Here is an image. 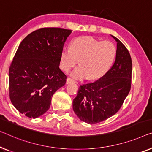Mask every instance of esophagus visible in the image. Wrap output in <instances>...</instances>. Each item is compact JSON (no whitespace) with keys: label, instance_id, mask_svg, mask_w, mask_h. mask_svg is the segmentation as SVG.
<instances>
[{"label":"esophagus","instance_id":"1","mask_svg":"<svg viewBox=\"0 0 152 152\" xmlns=\"http://www.w3.org/2000/svg\"><path fill=\"white\" fill-rule=\"evenodd\" d=\"M74 80H72V79L69 78H67V80H66V83H67V84L72 83H74Z\"/></svg>","mask_w":152,"mask_h":152}]
</instances>
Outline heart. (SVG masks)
Returning <instances> with one entry per match:
<instances>
[{"mask_svg":"<svg viewBox=\"0 0 152 152\" xmlns=\"http://www.w3.org/2000/svg\"><path fill=\"white\" fill-rule=\"evenodd\" d=\"M116 55V47L109 41H101L85 36L76 38L72 46H65L61 54L60 65L65 72L78 63L80 65L71 72L70 76L76 80L89 76L98 78L102 76L111 66Z\"/></svg>","mask_w":152,"mask_h":152,"instance_id":"obj_1","label":"heart"}]
</instances>
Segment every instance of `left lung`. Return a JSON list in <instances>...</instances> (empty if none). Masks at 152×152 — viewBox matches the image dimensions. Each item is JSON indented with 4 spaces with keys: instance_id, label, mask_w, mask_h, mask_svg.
I'll use <instances>...</instances> for the list:
<instances>
[{
    "instance_id": "1",
    "label": "left lung",
    "mask_w": 152,
    "mask_h": 152,
    "mask_svg": "<svg viewBox=\"0 0 152 152\" xmlns=\"http://www.w3.org/2000/svg\"><path fill=\"white\" fill-rule=\"evenodd\" d=\"M117 42L114 64L98 80L80 85L73 100V110L81 121L94 124L116 113L123 104L131 88L132 63L126 46Z\"/></svg>"
}]
</instances>
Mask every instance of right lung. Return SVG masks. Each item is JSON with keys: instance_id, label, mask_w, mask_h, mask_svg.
I'll list each match as a JSON object with an SVG mask.
<instances>
[{"instance_id": "right-lung-1", "label": "right lung", "mask_w": 152, "mask_h": 152, "mask_svg": "<svg viewBox=\"0 0 152 152\" xmlns=\"http://www.w3.org/2000/svg\"><path fill=\"white\" fill-rule=\"evenodd\" d=\"M72 31L42 28L22 41L9 71L10 97L16 109L30 118L44 115L53 94L65 85L60 69L63 46Z\"/></svg>"}]
</instances>
